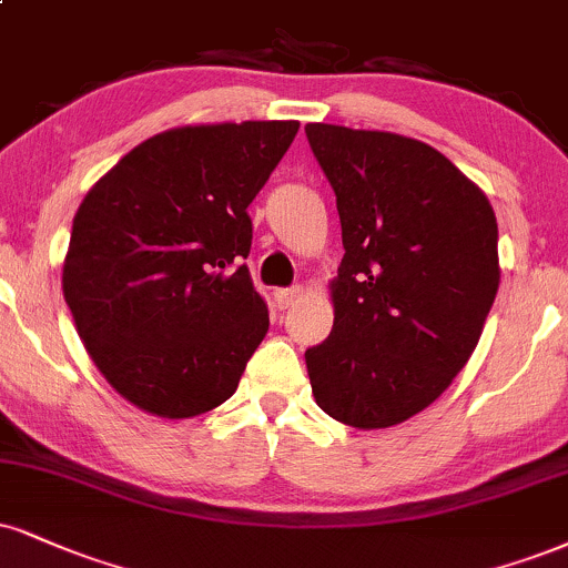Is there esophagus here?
<instances>
[{
    "instance_id": "34e87169",
    "label": "esophagus",
    "mask_w": 568,
    "mask_h": 568,
    "mask_svg": "<svg viewBox=\"0 0 568 568\" xmlns=\"http://www.w3.org/2000/svg\"><path fill=\"white\" fill-rule=\"evenodd\" d=\"M298 296H302V291H298V288H277L275 291L277 310H288V306L298 302Z\"/></svg>"
}]
</instances>
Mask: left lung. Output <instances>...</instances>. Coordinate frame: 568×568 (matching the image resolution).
<instances>
[{
  "mask_svg": "<svg viewBox=\"0 0 568 568\" xmlns=\"http://www.w3.org/2000/svg\"><path fill=\"white\" fill-rule=\"evenodd\" d=\"M341 216L333 331L306 349L320 409L388 428L466 367L500 285L487 195L439 150L392 132L306 124Z\"/></svg>",
  "mask_w": 568,
  "mask_h": 568,
  "instance_id": "1",
  "label": "left lung"
}]
</instances>
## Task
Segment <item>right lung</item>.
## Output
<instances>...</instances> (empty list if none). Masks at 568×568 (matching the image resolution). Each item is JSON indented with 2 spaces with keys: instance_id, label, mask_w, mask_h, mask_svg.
<instances>
[{
  "instance_id": "1",
  "label": "right lung",
  "mask_w": 568,
  "mask_h": 568,
  "mask_svg": "<svg viewBox=\"0 0 568 568\" xmlns=\"http://www.w3.org/2000/svg\"><path fill=\"white\" fill-rule=\"evenodd\" d=\"M298 121L180 126L126 153L73 216L63 296L98 371L161 418L235 394L270 312L243 258L248 206Z\"/></svg>"
}]
</instances>
